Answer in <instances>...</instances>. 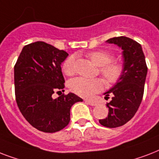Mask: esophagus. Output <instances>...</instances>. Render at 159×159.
<instances>
[{"label": "esophagus", "mask_w": 159, "mask_h": 159, "mask_svg": "<svg viewBox=\"0 0 159 159\" xmlns=\"http://www.w3.org/2000/svg\"><path fill=\"white\" fill-rule=\"evenodd\" d=\"M85 102L87 103V104L90 105V106H96L97 105V103L95 102H93V101H91V100H86L85 101Z\"/></svg>", "instance_id": "1"}]
</instances>
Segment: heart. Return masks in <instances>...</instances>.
<instances>
[{
    "label": "heart",
    "mask_w": 159,
    "mask_h": 159,
    "mask_svg": "<svg viewBox=\"0 0 159 159\" xmlns=\"http://www.w3.org/2000/svg\"><path fill=\"white\" fill-rule=\"evenodd\" d=\"M87 56L95 64L99 66L100 72L108 84L115 85L122 79L125 70V65L120 61L112 60V53L106 50H97L91 52ZM62 68L67 76L74 74V57L72 56L67 57L62 62ZM68 87L72 92L80 97H91L104 89L105 82L100 77L89 79L78 77L71 80Z\"/></svg>",
    "instance_id": "heart-1"
}]
</instances>
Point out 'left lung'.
Returning a JSON list of instances; mask_svg holds the SVG:
<instances>
[{"label": "left lung", "mask_w": 159, "mask_h": 159, "mask_svg": "<svg viewBox=\"0 0 159 159\" xmlns=\"http://www.w3.org/2000/svg\"><path fill=\"white\" fill-rule=\"evenodd\" d=\"M106 42L115 43L123 49L125 70L122 79L105 93L106 100L111 96V102L106 103L109 113L99 122L107 128H116L130 120L138 111L143 99L148 67L142 47L135 40L120 36Z\"/></svg>", "instance_id": "1"}]
</instances>
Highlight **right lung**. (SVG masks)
<instances>
[{
    "mask_svg": "<svg viewBox=\"0 0 159 159\" xmlns=\"http://www.w3.org/2000/svg\"><path fill=\"white\" fill-rule=\"evenodd\" d=\"M67 55L64 50L38 41L24 47L14 67L17 106L31 125L45 133L65 128L72 106L82 102L74 93L53 98L54 92H64L61 63Z\"/></svg>",
    "mask_w": 159,
    "mask_h": 159,
    "instance_id": "obj_1",
    "label": "right lung"
}]
</instances>
